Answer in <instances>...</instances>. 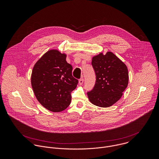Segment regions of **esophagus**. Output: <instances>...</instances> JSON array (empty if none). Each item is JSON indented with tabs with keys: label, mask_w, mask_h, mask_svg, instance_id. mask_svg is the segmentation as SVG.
Masks as SVG:
<instances>
[{
	"label": "esophagus",
	"mask_w": 159,
	"mask_h": 159,
	"mask_svg": "<svg viewBox=\"0 0 159 159\" xmlns=\"http://www.w3.org/2000/svg\"><path fill=\"white\" fill-rule=\"evenodd\" d=\"M84 83V79L83 78H81L80 80H79V84L80 85H82Z\"/></svg>",
	"instance_id": "34e87169"
}]
</instances>
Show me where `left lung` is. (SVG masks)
<instances>
[{
    "instance_id": "8db88e82",
    "label": "left lung",
    "mask_w": 159,
    "mask_h": 159,
    "mask_svg": "<svg viewBox=\"0 0 159 159\" xmlns=\"http://www.w3.org/2000/svg\"><path fill=\"white\" fill-rule=\"evenodd\" d=\"M96 81L88 92L91 103L100 107H109L118 101L129 83L128 69L113 52L94 56L92 60Z\"/></svg>"
}]
</instances>
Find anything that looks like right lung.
I'll list each match as a JSON object with an SVG mask.
<instances>
[{
  "instance_id": "obj_1",
  "label": "right lung",
  "mask_w": 159,
  "mask_h": 159,
  "mask_svg": "<svg viewBox=\"0 0 159 159\" xmlns=\"http://www.w3.org/2000/svg\"><path fill=\"white\" fill-rule=\"evenodd\" d=\"M66 55L57 50L48 51L35 64L32 87L38 101L48 110L59 112L70 104L71 93L78 83Z\"/></svg>"
}]
</instances>
